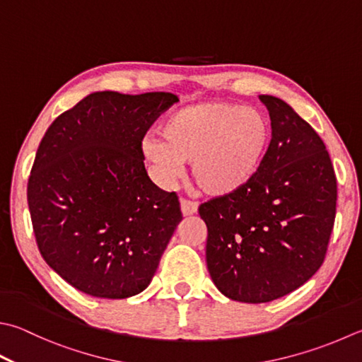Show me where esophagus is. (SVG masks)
Wrapping results in <instances>:
<instances>
[{
  "label": "esophagus",
  "instance_id": "1",
  "mask_svg": "<svg viewBox=\"0 0 362 362\" xmlns=\"http://www.w3.org/2000/svg\"><path fill=\"white\" fill-rule=\"evenodd\" d=\"M199 209V204L190 200H181V213L182 216H192Z\"/></svg>",
  "mask_w": 362,
  "mask_h": 362
}]
</instances>
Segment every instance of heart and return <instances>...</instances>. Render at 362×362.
<instances>
[{
	"mask_svg": "<svg viewBox=\"0 0 362 362\" xmlns=\"http://www.w3.org/2000/svg\"><path fill=\"white\" fill-rule=\"evenodd\" d=\"M159 137L143 140L141 149L163 175L172 178L181 172V163H190L195 189L222 199L254 181L271 145L272 127L260 108L208 100L168 115Z\"/></svg>",
	"mask_w": 362,
	"mask_h": 362,
	"instance_id": "obj_1",
	"label": "heart"
}]
</instances>
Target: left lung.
<instances>
[{
    "mask_svg": "<svg viewBox=\"0 0 362 362\" xmlns=\"http://www.w3.org/2000/svg\"><path fill=\"white\" fill-rule=\"evenodd\" d=\"M272 139L260 172L233 195L202 203L206 264L222 295L269 303L323 264L336 219L337 181L323 140L282 99L262 94Z\"/></svg>",
    "mask_w": 362,
    "mask_h": 362,
    "instance_id": "left-lung-1",
    "label": "left lung"
}]
</instances>
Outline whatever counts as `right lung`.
Segmentation results:
<instances>
[{"label":"right lung","instance_id":"right-lung-1","mask_svg":"<svg viewBox=\"0 0 362 362\" xmlns=\"http://www.w3.org/2000/svg\"><path fill=\"white\" fill-rule=\"evenodd\" d=\"M172 93L98 91L47 129L28 180L40 255L90 296L145 290L181 222L175 192L149 180L141 140Z\"/></svg>","mask_w":362,"mask_h":362}]
</instances>
